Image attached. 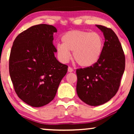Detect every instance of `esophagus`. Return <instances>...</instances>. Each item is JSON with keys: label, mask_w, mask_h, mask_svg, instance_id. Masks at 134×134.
Listing matches in <instances>:
<instances>
[{"label": "esophagus", "mask_w": 134, "mask_h": 134, "mask_svg": "<svg viewBox=\"0 0 134 134\" xmlns=\"http://www.w3.org/2000/svg\"><path fill=\"white\" fill-rule=\"evenodd\" d=\"M68 72H72L73 71V69H72V68L69 66L68 68Z\"/></svg>", "instance_id": "34e87169"}]
</instances>
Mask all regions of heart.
Returning a JSON list of instances; mask_svg holds the SVG:
<instances>
[{
    "mask_svg": "<svg viewBox=\"0 0 134 134\" xmlns=\"http://www.w3.org/2000/svg\"><path fill=\"white\" fill-rule=\"evenodd\" d=\"M62 44L57 46V52L60 60L68 62L70 52L78 65L90 67L97 63L101 56L104 41L101 35L97 32L72 30L62 37Z\"/></svg>",
    "mask_w": 134,
    "mask_h": 134,
    "instance_id": "obj_1",
    "label": "heart"
}]
</instances>
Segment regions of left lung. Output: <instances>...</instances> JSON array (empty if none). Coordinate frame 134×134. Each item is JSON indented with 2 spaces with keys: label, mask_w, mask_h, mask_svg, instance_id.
Listing matches in <instances>:
<instances>
[{
  "label": "left lung",
  "mask_w": 134,
  "mask_h": 134,
  "mask_svg": "<svg viewBox=\"0 0 134 134\" xmlns=\"http://www.w3.org/2000/svg\"><path fill=\"white\" fill-rule=\"evenodd\" d=\"M96 26L105 38L101 56L94 65L76 71L79 98L91 106L105 104L116 94L125 69V56L118 36L111 29Z\"/></svg>",
  "instance_id": "1"
}]
</instances>
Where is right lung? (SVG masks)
Segmentation results:
<instances>
[{"mask_svg": "<svg viewBox=\"0 0 134 134\" xmlns=\"http://www.w3.org/2000/svg\"><path fill=\"white\" fill-rule=\"evenodd\" d=\"M53 25H34L21 33L11 50L9 72L19 98L35 107L54 99L58 86L66 74L68 66L59 62L53 44Z\"/></svg>", "mask_w": 134, "mask_h": 134, "instance_id": "1", "label": "right lung"}]
</instances>
